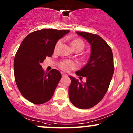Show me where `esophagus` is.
I'll return each mask as SVG.
<instances>
[{
    "label": "esophagus",
    "instance_id": "34e87169",
    "mask_svg": "<svg viewBox=\"0 0 133 133\" xmlns=\"http://www.w3.org/2000/svg\"><path fill=\"white\" fill-rule=\"evenodd\" d=\"M62 77H67V76H68V75H67L66 74L63 73V72L62 73Z\"/></svg>",
    "mask_w": 133,
    "mask_h": 133
}]
</instances>
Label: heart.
Wrapping results in <instances>:
<instances>
[{
    "label": "heart",
    "instance_id": "heart-1",
    "mask_svg": "<svg viewBox=\"0 0 133 133\" xmlns=\"http://www.w3.org/2000/svg\"><path fill=\"white\" fill-rule=\"evenodd\" d=\"M60 44H61V41H59L56 43L55 48H54V51L57 50L58 46H59ZM71 44L72 48L74 49V50H82L84 48V42H83L82 40L79 39V38L78 39H74L73 41H72ZM59 66L62 70L65 71H69L71 70H73V69L76 68L77 66V65L74 61H70V60L64 59L60 62Z\"/></svg>",
    "mask_w": 133,
    "mask_h": 133
}]
</instances>
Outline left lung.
<instances>
[{
  "label": "left lung",
  "instance_id": "1",
  "mask_svg": "<svg viewBox=\"0 0 133 133\" xmlns=\"http://www.w3.org/2000/svg\"><path fill=\"white\" fill-rule=\"evenodd\" d=\"M76 33L90 43L91 54L87 65L76 72L77 76L86 77V82H80L70 76L71 83L68 94L76 107L88 109L97 105L108 90L114 70L113 55L110 46L99 36L86 32Z\"/></svg>",
  "mask_w": 133,
  "mask_h": 133
}]
</instances>
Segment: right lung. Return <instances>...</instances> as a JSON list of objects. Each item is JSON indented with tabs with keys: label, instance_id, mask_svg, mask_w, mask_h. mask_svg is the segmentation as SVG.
<instances>
[{
	"label": "right lung",
	"instance_id": "right-lung-1",
	"mask_svg": "<svg viewBox=\"0 0 133 133\" xmlns=\"http://www.w3.org/2000/svg\"><path fill=\"white\" fill-rule=\"evenodd\" d=\"M69 30L43 29L29 34L21 43L14 61L16 85L23 97L35 104L51 99L62 77L59 71L45 72L41 63L51 57L58 40Z\"/></svg>",
	"mask_w": 133,
	"mask_h": 133
}]
</instances>
